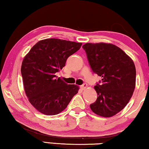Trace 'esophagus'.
Segmentation results:
<instances>
[{
    "mask_svg": "<svg viewBox=\"0 0 149 149\" xmlns=\"http://www.w3.org/2000/svg\"><path fill=\"white\" fill-rule=\"evenodd\" d=\"M81 89L82 90H84L85 89H86V88L87 87V84H84L82 85H81Z\"/></svg>",
    "mask_w": 149,
    "mask_h": 149,
    "instance_id": "1",
    "label": "esophagus"
}]
</instances>
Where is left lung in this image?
I'll return each mask as SVG.
<instances>
[{
	"label": "left lung",
	"mask_w": 149,
	"mask_h": 149,
	"mask_svg": "<svg viewBox=\"0 0 149 149\" xmlns=\"http://www.w3.org/2000/svg\"><path fill=\"white\" fill-rule=\"evenodd\" d=\"M93 72L102 77L95 86L97 99L90 105L96 114L112 117L120 112L132 98L135 87L136 70L132 59L116 45H83Z\"/></svg>",
	"instance_id": "obj_1"
}]
</instances>
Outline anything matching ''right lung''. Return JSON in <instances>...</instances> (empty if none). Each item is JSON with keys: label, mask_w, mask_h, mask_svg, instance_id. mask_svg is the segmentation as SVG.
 I'll return each mask as SVG.
<instances>
[{"label": "right lung", "mask_w": 149, "mask_h": 149, "mask_svg": "<svg viewBox=\"0 0 149 149\" xmlns=\"http://www.w3.org/2000/svg\"><path fill=\"white\" fill-rule=\"evenodd\" d=\"M81 45V42L46 39L37 42L24 57L21 73L25 93L29 102L42 114H59L78 93L77 85L66 84L55 78V74Z\"/></svg>", "instance_id": "1"}]
</instances>
